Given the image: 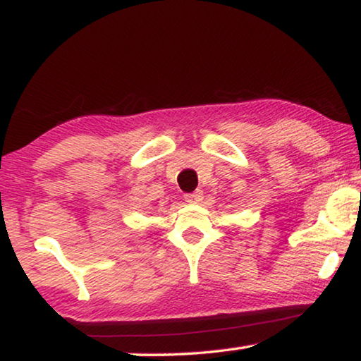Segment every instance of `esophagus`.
Wrapping results in <instances>:
<instances>
[{"label":"esophagus","instance_id":"obj_1","mask_svg":"<svg viewBox=\"0 0 361 361\" xmlns=\"http://www.w3.org/2000/svg\"><path fill=\"white\" fill-rule=\"evenodd\" d=\"M202 199H204V192L202 190H195V192H192V194L184 195V200L187 202V204H199Z\"/></svg>","mask_w":361,"mask_h":361}]
</instances>
